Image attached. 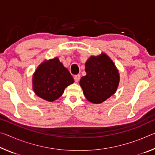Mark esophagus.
Listing matches in <instances>:
<instances>
[{
    "label": "esophagus",
    "instance_id": "34e87169",
    "mask_svg": "<svg viewBox=\"0 0 155 155\" xmlns=\"http://www.w3.org/2000/svg\"><path fill=\"white\" fill-rule=\"evenodd\" d=\"M80 78H81V77H80L79 74L75 75L74 77V79L75 81V82H77V83L78 82V81H79V80H80Z\"/></svg>",
    "mask_w": 155,
    "mask_h": 155
}]
</instances>
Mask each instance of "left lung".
<instances>
[{
	"label": "left lung",
	"mask_w": 155,
	"mask_h": 155,
	"mask_svg": "<svg viewBox=\"0 0 155 155\" xmlns=\"http://www.w3.org/2000/svg\"><path fill=\"white\" fill-rule=\"evenodd\" d=\"M85 72L80 85L89 101L101 103L115 92L120 81L118 71L107 54L91 57L85 63Z\"/></svg>",
	"instance_id": "1"
}]
</instances>
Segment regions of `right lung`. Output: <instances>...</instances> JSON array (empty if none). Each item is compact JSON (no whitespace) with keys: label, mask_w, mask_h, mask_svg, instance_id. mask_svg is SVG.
Returning <instances> with one entry per match:
<instances>
[{"label":"right lung","mask_w":155,"mask_h":155,"mask_svg":"<svg viewBox=\"0 0 155 155\" xmlns=\"http://www.w3.org/2000/svg\"><path fill=\"white\" fill-rule=\"evenodd\" d=\"M74 83L67 68L58 58L42 63L36 70L33 78V87L39 97L52 102L59 98L65 88Z\"/></svg>","instance_id":"add662e5"}]
</instances>
